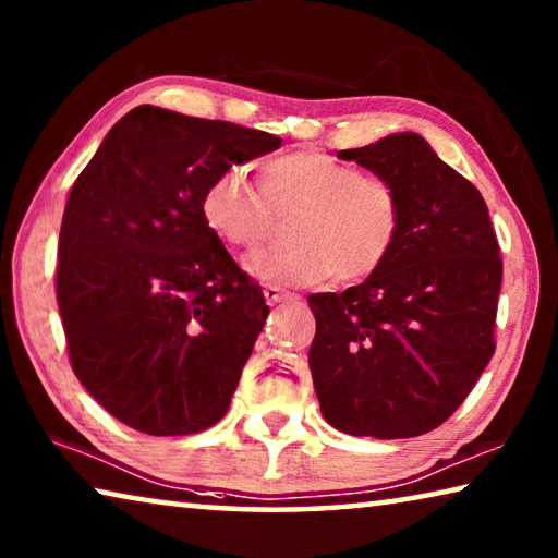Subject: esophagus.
<instances>
[{
	"mask_svg": "<svg viewBox=\"0 0 558 558\" xmlns=\"http://www.w3.org/2000/svg\"><path fill=\"white\" fill-rule=\"evenodd\" d=\"M263 295H266L268 305H276V302H282V300H295V295H290V292L280 290V288H276V286H266V288H263Z\"/></svg>",
	"mask_w": 558,
	"mask_h": 558,
	"instance_id": "obj_1",
	"label": "esophagus"
}]
</instances>
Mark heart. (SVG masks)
Returning a JSON list of instances; mask_svg holds the SVG:
<instances>
[{
    "mask_svg": "<svg viewBox=\"0 0 558 558\" xmlns=\"http://www.w3.org/2000/svg\"><path fill=\"white\" fill-rule=\"evenodd\" d=\"M263 196L243 169L216 174L202 194V219L231 248L253 251L266 241L268 211L300 209L290 248L251 256L245 270L270 286H317L372 278L389 260L401 231V199L384 177L362 174L317 149H300L260 167Z\"/></svg>",
    "mask_w": 558,
    "mask_h": 558,
    "instance_id": "obj_1",
    "label": "heart"
}]
</instances>
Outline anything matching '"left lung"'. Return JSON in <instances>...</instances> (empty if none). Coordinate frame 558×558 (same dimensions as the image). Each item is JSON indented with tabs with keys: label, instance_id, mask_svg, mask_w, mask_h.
Wrapping results in <instances>:
<instances>
[{
	"label": "left lung",
	"instance_id": "1",
	"mask_svg": "<svg viewBox=\"0 0 558 558\" xmlns=\"http://www.w3.org/2000/svg\"><path fill=\"white\" fill-rule=\"evenodd\" d=\"M337 157L389 179L401 231L362 286L307 298L319 411L349 436H423L450 418L495 354L497 235L483 194L415 132Z\"/></svg>",
	"mask_w": 558,
	"mask_h": 558
}]
</instances>
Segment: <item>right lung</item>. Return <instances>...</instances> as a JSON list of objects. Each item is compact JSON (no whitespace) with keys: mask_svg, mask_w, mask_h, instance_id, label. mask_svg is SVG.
Returning a JSON list of instances; mask_svg holds the SVG:
<instances>
[{"mask_svg":"<svg viewBox=\"0 0 558 558\" xmlns=\"http://www.w3.org/2000/svg\"><path fill=\"white\" fill-rule=\"evenodd\" d=\"M280 143L137 106L75 179L56 298L75 376L125 426L189 436L229 411L270 310L206 229L199 204L216 174Z\"/></svg>","mask_w":558,"mask_h":558,"instance_id":"right-lung-1","label":"right lung"}]
</instances>
